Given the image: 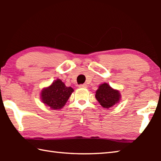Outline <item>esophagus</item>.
<instances>
[{"instance_id": "esophagus-1", "label": "esophagus", "mask_w": 161, "mask_h": 161, "mask_svg": "<svg viewBox=\"0 0 161 161\" xmlns=\"http://www.w3.org/2000/svg\"><path fill=\"white\" fill-rule=\"evenodd\" d=\"M80 88H86L87 87V85L86 84H80V86H79Z\"/></svg>"}]
</instances>
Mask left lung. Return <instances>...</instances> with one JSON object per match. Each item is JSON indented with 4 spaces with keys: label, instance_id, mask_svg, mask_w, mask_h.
Here are the masks:
<instances>
[{
    "label": "left lung",
    "instance_id": "obj_1",
    "mask_svg": "<svg viewBox=\"0 0 161 161\" xmlns=\"http://www.w3.org/2000/svg\"><path fill=\"white\" fill-rule=\"evenodd\" d=\"M96 97L104 108H109L119 103L120 93L119 91L113 89L108 84L104 83L96 91Z\"/></svg>",
    "mask_w": 161,
    "mask_h": 161
}]
</instances>
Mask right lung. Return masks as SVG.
<instances>
[{
  "instance_id": "1",
  "label": "right lung",
  "mask_w": 161,
  "mask_h": 161,
  "mask_svg": "<svg viewBox=\"0 0 161 161\" xmlns=\"http://www.w3.org/2000/svg\"><path fill=\"white\" fill-rule=\"evenodd\" d=\"M74 90L67 87L61 80L53 81L51 86L45 88L41 93L42 103L53 109H58L64 107Z\"/></svg>"
}]
</instances>
